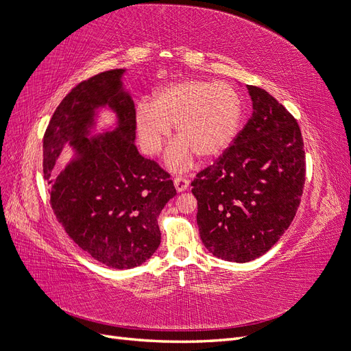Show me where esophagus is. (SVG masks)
I'll return each instance as SVG.
<instances>
[{"instance_id":"1","label":"esophagus","mask_w":351,"mask_h":351,"mask_svg":"<svg viewBox=\"0 0 351 351\" xmlns=\"http://www.w3.org/2000/svg\"><path fill=\"white\" fill-rule=\"evenodd\" d=\"M174 186L177 189V192H184V190L189 187V180L186 177H176Z\"/></svg>"}]
</instances>
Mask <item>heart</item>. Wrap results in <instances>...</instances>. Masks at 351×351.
<instances>
[{
  "instance_id": "b5f03b06",
  "label": "heart",
  "mask_w": 351,
  "mask_h": 351,
  "mask_svg": "<svg viewBox=\"0 0 351 351\" xmlns=\"http://www.w3.org/2000/svg\"><path fill=\"white\" fill-rule=\"evenodd\" d=\"M241 115V97L230 83L183 79L159 88L154 102H137L134 120L147 155L161 151L176 124L180 141L168 151L167 164L183 171L192 165L193 154L210 159L224 152L236 139Z\"/></svg>"
}]
</instances>
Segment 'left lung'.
I'll return each instance as SVG.
<instances>
[{
    "mask_svg": "<svg viewBox=\"0 0 351 351\" xmlns=\"http://www.w3.org/2000/svg\"><path fill=\"white\" fill-rule=\"evenodd\" d=\"M247 90V124L192 182L202 243L214 256L239 263L262 256L290 227L306 174L294 117L267 90L252 84Z\"/></svg>",
    "mask_w": 351,
    "mask_h": 351,
    "instance_id": "obj_1",
    "label": "left lung"
}]
</instances>
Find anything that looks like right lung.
<instances>
[{
	"instance_id": "right-lung-1",
	"label": "right lung",
	"mask_w": 351,
	"mask_h": 351,
	"mask_svg": "<svg viewBox=\"0 0 351 351\" xmlns=\"http://www.w3.org/2000/svg\"><path fill=\"white\" fill-rule=\"evenodd\" d=\"M123 69L97 74L60 102L44 134V178L51 208L69 237L110 268L129 269L161 243L158 215L177 195L169 174L134 145L136 110L123 89ZM117 114V127L87 139L99 106ZM66 143L77 156L61 173L55 164Z\"/></svg>"
}]
</instances>
